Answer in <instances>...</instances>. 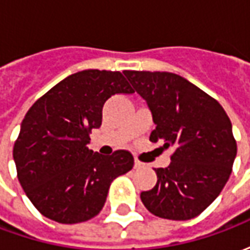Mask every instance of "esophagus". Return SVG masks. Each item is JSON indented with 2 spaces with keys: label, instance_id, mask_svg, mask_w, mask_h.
Instances as JSON below:
<instances>
[{
  "label": "esophagus",
  "instance_id": "esophagus-1",
  "mask_svg": "<svg viewBox=\"0 0 250 250\" xmlns=\"http://www.w3.org/2000/svg\"><path fill=\"white\" fill-rule=\"evenodd\" d=\"M143 166H145V163L141 162L139 159H135V163H134V167H135V168H142V167H143Z\"/></svg>",
  "mask_w": 250,
  "mask_h": 250
}]
</instances>
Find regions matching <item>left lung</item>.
Returning a JSON list of instances; mask_svg holds the SVG:
<instances>
[{
	"mask_svg": "<svg viewBox=\"0 0 250 250\" xmlns=\"http://www.w3.org/2000/svg\"><path fill=\"white\" fill-rule=\"evenodd\" d=\"M134 91L146 100L155 123L150 141L171 147V163L155 168L157 185L142 191L148 211L185 221L201 214L230 177L237 154L230 119L221 104L170 72L125 71Z\"/></svg>",
	"mask_w": 250,
	"mask_h": 250,
	"instance_id": "8db88e82",
	"label": "left lung"
}]
</instances>
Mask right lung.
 Listing matches in <instances>:
<instances>
[{"mask_svg":"<svg viewBox=\"0 0 250 250\" xmlns=\"http://www.w3.org/2000/svg\"><path fill=\"white\" fill-rule=\"evenodd\" d=\"M116 93H134L120 72L87 69L65 77L25 115L14 163L25 194L46 218L91 220L103 209L111 182L134 166L125 150L103 157L87 146L102 125L104 103Z\"/></svg>","mask_w":250,"mask_h":250,"instance_id":"right-lung-1","label":"right lung"}]
</instances>
